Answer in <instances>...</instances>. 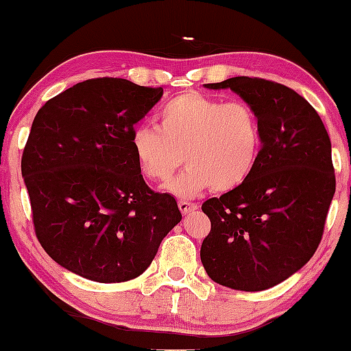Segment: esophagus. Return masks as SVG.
<instances>
[{"mask_svg": "<svg viewBox=\"0 0 351 351\" xmlns=\"http://www.w3.org/2000/svg\"><path fill=\"white\" fill-rule=\"evenodd\" d=\"M179 208H180V212H182L184 215H187V214H191V212L197 210L199 206H197V204H194V202H189V200H179Z\"/></svg>", "mask_w": 351, "mask_h": 351, "instance_id": "obj_1", "label": "esophagus"}]
</instances>
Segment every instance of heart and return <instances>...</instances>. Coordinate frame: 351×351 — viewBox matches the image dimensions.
<instances>
[{
    "mask_svg": "<svg viewBox=\"0 0 351 351\" xmlns=\"http://www.w3.org/2000/svg\"><path fill=\"white\" fill-rule=\"evenodd\" d=\"M262 143L261 119L250 104L200 93L172 97L157 112V128L141 124L131 134L134 157L147 179L165 182L184 160L189 164L167 186L179 197L240 187L257 167Z\"/></svg>",
    "mask_w": 351,
    "mask_h": 351,
    "instance_id": "heart-1",
    "label": "heart"
}]
</instances>
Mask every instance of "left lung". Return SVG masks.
Masks as SVG:
<instances>
[{
	"mask_svg": "<svg viewBox=\"0 0 351 351\" xmlns=\"http://www.w3.org/2000/svg\"><path fill=\"white\" fill-rule=\"evenodd\" d=\"M206 88L250 104L263 143L249 179L202 204L210 232L200 261L220 285L261 292L300 270L320 243L335 194L332 143L318 112L287 86L239 76Z\"/></svg>",
	"mask_w": 351,
	"mask_h": 351,
	"instance_id": "8db88e82",
	"label": "left lung"
}]
</instances>
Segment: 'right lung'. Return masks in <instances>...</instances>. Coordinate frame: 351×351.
I'll return each mask as SVG.
<instances>
[{"instance_id": "add662e5", "label": "right lung", "mask_w": 351, "mask_h": 351, "mask_svg": "<svg viewBox=\"0 0 351 351\" xmlns=\"http://www.w3.org/2000/svg\"><path fill=\"white\" fill-rule=\"evenodd\" d=\"M162 93L97 77L34 117L21 174L39 243L66 270L101 283L132 280L182 220L174 197L144 182L131 145L134 125Z\"/></svg>"}]
</instances>
